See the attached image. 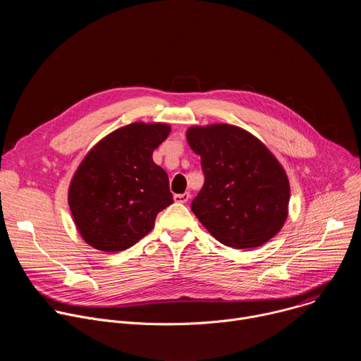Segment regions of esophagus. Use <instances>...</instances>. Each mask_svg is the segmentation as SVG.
<instances>
[{
  "instance_id": "34e87169",
  "label": "esophagus",
  "mask_w": 361,
  "mask_h": 361,
  "mask_svg": "<svg viewBox=\"0 0 361 361\" xmlns=\"http://www.w3.org/2000/svg\"><path fill=\"white\" fill-rule=\"evenodd\" d=\"M190 200V192H183V194H176L174 201L176 202H187Z\"/></svg>"
}]
</instances>
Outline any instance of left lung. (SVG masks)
<instances>
[{
	"label": "left lung",
	"instance_id": "obj_1",
	"mask_svg": "<svg viewBox=\"0 0 361 361\" xmlns=\"http://www.w3.org/2000/svg\"><path fill=\"white\" fill-rule=\"evenodd\" d=\"M185 135L205 177L191 202L200 223L233 248H255L273 238L287 220L290 201L288 177L274 154L231 124L192 126Z\"/></svg>",
	"mask_w": 361,
	"mask_h": 361
}]
</instances>
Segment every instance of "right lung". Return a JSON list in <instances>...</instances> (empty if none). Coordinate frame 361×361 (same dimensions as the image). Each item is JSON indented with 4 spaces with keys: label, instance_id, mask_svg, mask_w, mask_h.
Wrapping results in <instances>:
<instances>
[{
    "label": "right lung",
    "instance_id": "add662e5",
    "mask_svg": "<svg viewBox=\"0 0 361 361\" xmlns=\"http://www.w3.org/2000/svg\"><path fill=\"white\" fill-rule=\"evenodd\" d=\"M170 131L166 123H131L87 152L68 187L70 210L87 244L107 252L127 250L173 204L169 176L152 161Z\"/></svg>",
    "mask_w": 361,
    "mask_h": 361
}]
</instances>
